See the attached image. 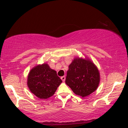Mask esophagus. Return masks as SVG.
<instances>
[{
  "label": "esophagus",
  "instance_id": "1",
  "mask_svg": "<svg viewBox=\"0 0 128 128\" xmlns=\"http://www.w3.org/2000/svg\"><path fill=\"white\" fill-rule=\"evenodd\" d=\"M65 76H62L61 77V79H62V80L63 82H64V80H65Z\"/></svg>",
  "mask_w": 128,
  "mask_h": 128
}]
</instances>
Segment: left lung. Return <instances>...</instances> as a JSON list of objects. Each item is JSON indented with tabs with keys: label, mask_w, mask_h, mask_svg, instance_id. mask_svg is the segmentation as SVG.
Here are the masks:
<instances>
[{
	"label": "left lung",
	"mask_w": 128,
	"mask_h": 128,
	"mask_svg": "<svg viewBox=\"0 0 128 128\" xmlns=\"http://www.w3.org/2000/svg\"><path fill=\"white\" fill-rule=\"evenodd\" d=\"M100 73L88 60L76 58L69 66L65 83L76 95L86 97L98 86Z\"/></svg>",
	"instance_id": "8db88e82"
}]
</instances>
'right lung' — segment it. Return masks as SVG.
Returning a JSON list of instances; mask_svg holds the SVG:
<instances>
[{
	"instance_id": "1",
	"label": "right lung",
	"mask_w": 128,
	"mask_h": 128,
	"mask_svg": "<svg viewBox=\"0 0 128 128\" xmlns=\"http://www.w3.org/2000/svg\"><path fill=\"white\" fill-rule=\"evenodd\" d=\"M27 80L28 87L31 92L41 99H46L53 96L62 82L56 72L45 64L31 69Z\"/></svg>"
}]
</instances>
